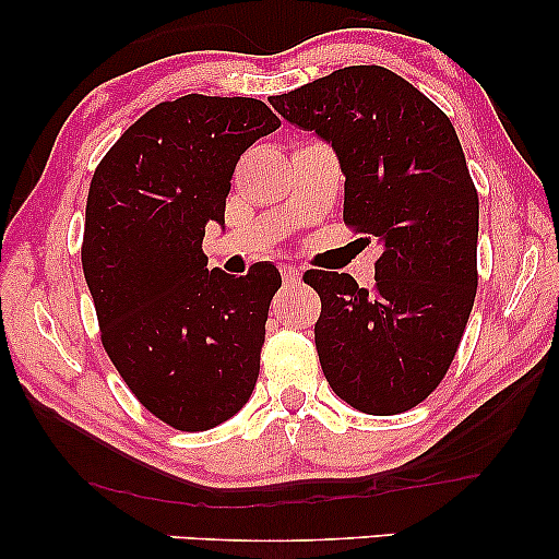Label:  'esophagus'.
<instances>
[{"instance_id": "34e87169", "label": "esophagus", "mask_w": 559, "mask_h": 559, "mask_svg": "<svg viewBox=\"0 0 559 559\" xmlns=\"http://www.w3.org/2000/svg\"><path fill=\"white\" fill-rule=\"evenodd\" d=\"M280 272H282V280H285L287 285H295V282L302 277V272L297 270V266H289V264H282Z\"/></svg>"}]
</instances>
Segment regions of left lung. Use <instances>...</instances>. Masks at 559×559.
I'll use <instances>...</instances> for the list:
<instances>
[{"label":"left lung","instance_id":"1","mask_svg":"<svg viewBox=\"0 0 559 559\" xmlns=\"http://www.w3.org/2000/svg\"><path fill=\"white\" fill-rule=\"evenodd\" d=\"M282 119L331 144L343 221L377 239V285L310 270L328 384L366 415H400L445 377L476 300L478 193L450 119L381 66H348L272 96Z\"/></svg>","mask_w":559,"mask_h":559}]
</instances>
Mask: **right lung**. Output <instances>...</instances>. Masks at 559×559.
Here are the masks:
<instances>
[{"label":"right lung","mask_w":559,"mask_h":559,"mask_svg":"<svg viewBox=\"0 0 559 559\" xmlns=\"http://www.w3.org/2000/svg\"><path fill=\"white\" fill-rule=\"evenodd\" d=\"M277 127L259 98L188 94L136 119L91 180L81 262L104 348L175 430H211L254 392L280 270H209L201 243L239 157Z\"/></svg>","instance_id":"add662e5"}]
</instances>
